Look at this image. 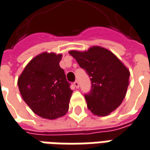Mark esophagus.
<instances>
[{"mask_svg":"<svg viewBox=\"0 0 150 150\" xmlns=\"http://www.w3.org/2000/svg\"><path fill=\"white\" fill-rule=\"evenodd\" d=\"M74 85L75 86V88H77V89L80 87V84H79V82H78L77 80H75V82H74Z\"/></svg>","mask_w":150,"mask_h":150,"instance_id":"esophagus-1","label":"esophagus"}]
</instances>
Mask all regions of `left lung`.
Masks as SVG:
<instances>
[{
  "label": "left lung",
  "instance_id": "left-lung-1",
  "mask_svg": "<svg viewBox=\"0 0 150 150\" xmlns=\"http://www.w3.org/2000/svg\"><path fill=\"white\" fill-rule=\"evenodd\" d=\"M85 70L91 89L85 94L87 107L96 115L105 116L121 105L129 85V71L110 50L95 46L88 51L69 52Z\"/></svg>",
  "mask_w": 150,
  "mask_h": 150
}]
</instances>
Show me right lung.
<instances>
[{"label":"right lung","instance_id":"right-lung-1","mask_svg":"<svg viewBox=\"0 0 150 150\" xmlns=\"http://www.w3.org/2000/svg\"><path fill=\"white\" fill-rule=\"evenodd\" d=\"M62 54L42 53L31 59L18 79L24 101L39 116L54 120L69 110L70 83L59 63Z\"/></svg>","mask_w":150,"mask_h":150}]
</instances>
